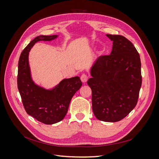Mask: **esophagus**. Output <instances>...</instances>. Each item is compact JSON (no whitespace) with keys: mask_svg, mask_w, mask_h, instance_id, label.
<instances>
[{"mask_svg":"<svg viewBox=\"0 0 159 159\" xmlns=\"http://www.w3.org/2000/svg\"><path fill=\"white\" fill-rule=\"evenodd\" d=\"M88 75L85 74H83L81 75V81L84 83V84H85V83L88 80Z\"/></svg>","mask_w":159,"mask_h":159,"instance_id":"esophagus-1","label":"esophagus"}]
</instances>
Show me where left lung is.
I'll use <instances>...</instances> for the list:
<instances>
[{"label": "left lung", "instance_id": "8db88e82", "mask_svg": "<svg viewBox=\"0 0 159 159\" xmlns=\"http://www.w3.org/2000/svg\"><path fill=\"white\" fill-rule=\"evenodd\" d=\"M113 41L110 55L98 57L87 84L92 90L93 111L97 119L116 122L135 107L142 85L141 62L133 43L120 35H106Z\"/></svg>", "mask_w": 159, "mask_h": 159}]
</instances>
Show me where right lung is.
Listing matches in <instances>:
<instances>
[{
    "label": "right lung",
    "mask_w": 159,
    "mask_h": 159,
    "mask_svg": "<svg viewBox=\"0 0 159 159\" xmlns=\"http://www.w3.org/2000/svg\"><path fill=\"white\" fill-rule=\"evenodd\" d=\"M58 35H39L30 41L22 50L18 64L17 87L28 114L44 124L61 121L67 113L72 98L80 89V77L64 79L54 88L46 89L36 85L31 77L28 63L29 52L35 43L50 41Z\"/></svg>",
    "instance_id": "1"
}]
</instances>
